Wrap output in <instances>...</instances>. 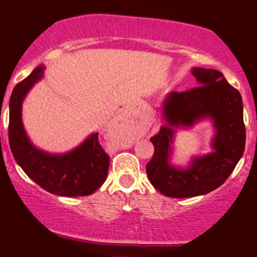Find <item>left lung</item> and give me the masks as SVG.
Masks as SVG:
<instances>
[{"instance_id":"1","label":"left lung","mask_w":257,"mask_h":257,"mask_svg":"<svg viewBox=\"0 0 257 257\" xmlns=\"http://www.w3.org/2000/svg\"><path fill=\"white\" fill-rule=\"evenodd\" d=\"M199 85L186 91H172L164 102L168 124L151 138L155 152L146 164V173L155 188L167 197L187 198L211 192L231 175L245 147V125L240 93L217 70H192ZM214 120L217 135L214 152L196 158L187 170L169 164L175 126H190L200 118Z\"/></svg>"}]
</instances>
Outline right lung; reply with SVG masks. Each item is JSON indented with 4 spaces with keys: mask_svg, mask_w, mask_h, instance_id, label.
<instances>
[{
    "mask_svg": "<svg viewBox=\"0 0 257 257\" xmlns=\"http://www.w3.org/2000/svg\"><path fill=\"white\" fill-rule=\"evenodd\" d=\"M43 72L44 66L38 65L12 91L8 125L11 151L26 175L43 190L64 197L89 196L105 182L110 164V157L99 144V133L91 134L71 152L49 155L32 145L23 126L22 102Z\"/></svg>",
    "mask_w": 257,
    "mask_h": 257,
    "instance_id": "obj_1",
    "label": "right lung"
}]
</instances>
